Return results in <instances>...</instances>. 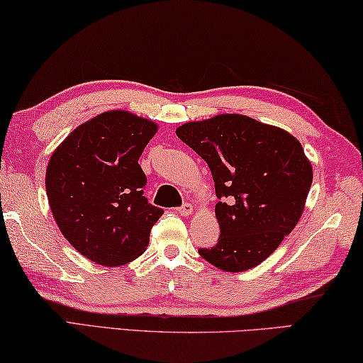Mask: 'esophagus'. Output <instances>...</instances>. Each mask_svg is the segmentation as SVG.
Segmentation results:
<instances>
[{"label": "esophagus", "instance_id": "esophagus-1", "mask_svg": "<svg viewBox=\"0 0 363 363\" xmlns=\"http://www.w3.org/2000/svg\"><path fill=\"white\" fill-rule=\"evenodd\" d=\"M178 212H180V216H191V212H193V206L189 204V203H185V204H182L180 207H178Z\"/></svg>", "mask_w": 363, "mask_h": 363}]
</instances>
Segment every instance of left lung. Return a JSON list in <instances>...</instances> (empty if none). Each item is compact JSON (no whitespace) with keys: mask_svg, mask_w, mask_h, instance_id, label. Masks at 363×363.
Returning a JSON list of instances; mask_svg holds the SVG:
<instances>
[{"mask_svg":"<svg viewBox=\"0 0 363 363\" xmlns=\"http://www.w3.org/2000/svg\"><path fill=\"white\" fill-rule=\"evenodd\" d=\"M177 136L209 165L220 236L199 255L225 272L259 265L299 222L312 185L301 143L251 117L222 114L188 122Z\"/></svg>","mask_w":363,"mask_h":363,"instance_id":"8db88e82","label":"left lung"}]
</instances>
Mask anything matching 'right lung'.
<instances>
[{"instance_id": "1", "label": "right lung", "mask_w": 363, "mask_h": 363, "mask_svg": "<svg viewBox=\"0 0 363 363\" xmlns=\"http://www.w3.org/2000/svg\"><path fill=\"white\" fill-rule=\"evenodd\" d=\"M157 125L109 111L77 127L52 152L46 194L70 245L99 265H123L145 252L164 211L147 203L138 159Z\"/></svg>"}]
</instances>
